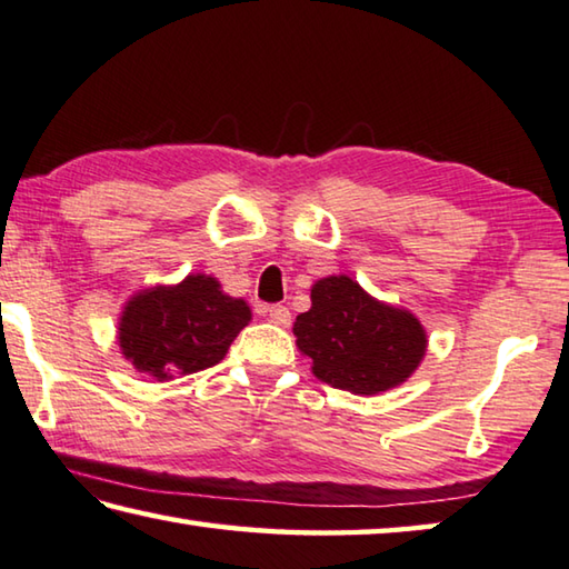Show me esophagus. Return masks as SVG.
<instances>
[{
  "label": "esophagus",
  "instance_id": "34e87169",
  "mask_svg": "<svg viewBox=\"0 0 569 569\" xmlns=\"http://www.w3.org/2000/svg\"><path fill=\"white\" fill-rule=\"evenodd\" d=\"M266 316L273 320L276 326H291V311H288L286 306H271V308H266Z\"/></svg>",
  "mask_w": 569,
  "mask_h": 569
}]
</instances>
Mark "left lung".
<instances>
[{
	"label": "left lung",
	"instance_id": "1",
	"mask_svg": "<svg viewBox=\"0 0 569 569\" xmlns=\"http://www.w3.org/2000/svg\"><path fill=\"white\" fill-rule=\"evenodd\" d=\"M293 336L318 380L356 396L406 383L428 348L416 316L376 301L348 276L313 283L311 308L296 318Z\"/></svg>",
	"mask_w": 569,
	"mask_h": 569
}]
</instances>
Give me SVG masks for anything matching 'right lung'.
Wrapping results in <instances>:
<instances>
[{
    "instance_id": "1",
    "label": "right lung",
    "mask_w": 569,
    "mask_h": 569,
    "mask_svg": "<svg viewBox=\"0 0 569 569\" xmlns=\"http://www.w3.org/2000/svg\"><path fill=\"white\" fill-rule=\"evenodd\" d=\"M251 308L211 276L191 273L177 286H153L131 298L119 318L121 356L153 380L191 376L221 363Z\"/></svg>"
}]
</instances>
